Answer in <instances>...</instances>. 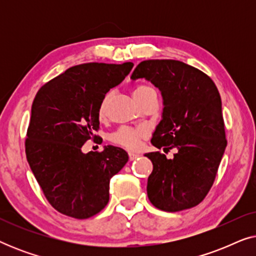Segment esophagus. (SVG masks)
Returning a JSON list of instances; mask_svg holds the SVG:
<instances>
[{
  "label": "esophagus",
  "instance_id": "esophagus-1",
  "mask_svg": "<svg viewBox=\"0 0 256 256\" xmlns=\"http://www.w3.org/2000/svg\"><path fill=\"white\" fill-rule=\"evenodd\" d=\"M138 154L129 152V160H134L135 158H138Z\"/></svg>",
  "mask_w": 256,
  "mask_h": 256
}]
</instances>
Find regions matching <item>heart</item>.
<instances>
[{
    "label": "heart",
    "instance_id": "1",
    "mask_svg": "<svg viewBox=\"0 0 256 256\" xmlns=\"http://www.w3.org/2000/svg\"><path fill=\"white\" fill-rule=\"evenodd\" d=\"M155 92V90L152 88V87L149 86H138V88H135L134 93H132V96H134V99L135 100H138L141 99V98L146 96V94L149 93H152ZM110 93H107L104 94L102 99L100 101V104H99V110H98V115H99L100 118H104V115H106V112H107V104H108V101H110ZM144 129H141V128H128V127H122L118 129V132H115L113 135H112V141L114 143H116V144L124 146L126 149H129V150H134V149H138V146H140V140L143 135H144Z\"/></svg>",
    "mask_w": 256,
    "mask_h": 256
}]
</instances>
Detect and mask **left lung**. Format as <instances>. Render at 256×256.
<instances>
[{"instance_id":"1","label":"left lung","mask_w":256,"mask_h":256,"mask_svg":"<svg viewBox=\"0 0 256 256\" xmlns=\"http://www.w3.org/2000/svg\"><path fill=\"white\" fill-rule=\"evenodd\" d=\"M130 79H146L160 90L162 120L152 143L164 152L177 150L170 160L160 152L144 155L154 166L149 200L166 212L194 208L211 188L227 146L218 88L205 73L171 59L140 62Z\"/></svg>"}]
</instances>
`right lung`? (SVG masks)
<instances>
[{"mask_svg":"<svg viewBox=\"0 0 256 256\" xmlns=\"http://www.w3.org/2000/svg\"><path fill=\"white\" fill-rule=\"evenodd\" d=\"M132 66L130 62L73 66L34 96L26 160L48 202L62 214L87 219L99 213L110 200V178L128 162V154L118 146L87 154L82 148L99 129L101 99Z\"/></svg>","mask_w":256,"mask_h":256,"instance_id":"obj_1","label":"right lung"}]
</instances>
